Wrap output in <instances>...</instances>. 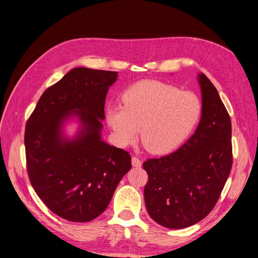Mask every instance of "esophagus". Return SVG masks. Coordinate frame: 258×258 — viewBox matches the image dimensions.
I'll list each match as a JSON object with an SVG mask.
<instances>
[{
    "label": "esophagus",
    "mask_w": 258,
    "mask_h": 258,
    "mask_svg": "<svg viewBox=\"0 0 258 258\" xmlns=\"http://www.w3.org/2000/svg\"><path fill=\"white\" fill-rule=\"evenodd\" d=\"M132 166L135 168H140L142 167V161L137 157H132Z\"/></svg>",
    "instance_id": "1"
}]
</instances>
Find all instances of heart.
I'll list each match as a JSON object with an SVG mask.
<instances>
[{
  "mask_svg": "<svg viewBox=\"0 0 258 258\" xmlns=\"http://www.w3.org/2000/svg\"><path fill=\"white\" fill-rule=\"evenodd\" d=\"M122 104H110L105 117L122 147L140 135L151 154L176 149L193 133L202 116V102L195 92L179 90L159 81H142L122 94Z\"/></svg>",
  "mask_w": 258,
  "mask_h": 258,
  "instance_id": "heart-1",
  "label": "heart"
}]
</instances>
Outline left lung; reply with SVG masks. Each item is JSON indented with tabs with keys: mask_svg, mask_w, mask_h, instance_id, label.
<instances>
[{
	"mask_svg": "<svg viewBox=\"0 0 258 258\" xmlns=\"http://www.w3.org/2000/svg\"><path fill=\"white\" fill-rule=\"evenodd\" d=\"M202 117L195 133L174 153L143 163L149 216L169 229H183L206 217L219 198L232 167L231 120L207 76L198 74Z\"/></svg>",
	"mask_w": 258,
	"mask_h": 258,
	"instance_id": "1",
	"label": "left lung"
}]
</instances>
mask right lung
Wrapping results in <instances>:
<instances>
[{
  "label": "right lung",
  "instance_id": "obj_1",
  "mask_svg": "<svg viewBox=\"0 0 258 258\" xmlns=\"http://www.w3.org/2000/svg\"><path fill=\"white\" fill-rule=\"evenodd\" d=\"M117 72L71 70L39 99L25 131L27 171L32 187L52 213L73 222L101 215L122 177L131 156L101 138L104 102ZM75 118L76 136L64 135Z\"/></svg>",
  "mask_w": 258,
  "mask_h": 258
}]
</instances>
